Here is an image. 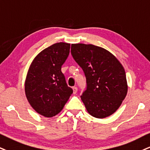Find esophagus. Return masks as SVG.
<instances>
[{"label": "esophagus", "instance_id": "34e87169", "mask_svg": "<svg viewBox=\"0 0 150 150\" xmlns=\"http://www.w3.org/2000/svg\"><path fill=\"white\" fill-rule=\"evenodd\" d=\"M72 89H73V93L75 95V94L77 92V90L78 89H77L76 87H73V88H72Z\"/></svg>", "mask_w": 150, "mask_h": 150}]
</instances>
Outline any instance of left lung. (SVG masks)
Instances as JSON below:
<instances>
[{"mask_svg":"<svg viewBox=\"0 0 150 150\" xmlns=\"http://www.w3.org/2000/svg\"><path fill=\"white\" fill-rule=\"evenodd\" d=\"M71 53L86 76V90L81 98L88 112L97 118L114 113L128 89L121 63L107 50L92 44H71Z\"/></svg>","mask_w":150,"mask_h":150,"instance_id":"obj_1","label":"left lung"}]
</instances>
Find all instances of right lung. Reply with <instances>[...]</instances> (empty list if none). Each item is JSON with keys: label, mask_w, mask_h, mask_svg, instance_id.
I'll list each match as a JSON object with an SVG mask.
<instances>
[{"label": "right lung", "mask_w": 150, "mask_h": 150, "mask_svg": "<svg viewBox=\"0 0 150 150\" xmlns=\"http://www.w3.org/2000/svg\"><path fill=\"white\" fill-rule=\"evenodd\" d=\"M69 49L70 44H53L39 53L29 67L25 82V95L33 109L44 117L58 114L73 93L61 71Z\"/></svg>", "instance_id": "add662e5"}]
</instances>
